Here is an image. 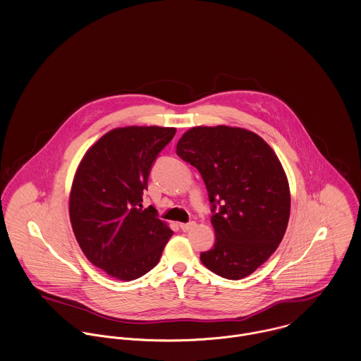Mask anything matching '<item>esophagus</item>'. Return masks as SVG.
Returning <instances> with one entry per match:
<instances>
[{"label":"esophagus","instance_id":"esophagus-1","mask_svg":"<svg viewBox=\"0 0 361 361\" xmlns=\"http://www.w3.org/2000/svg\"><path fill=\"white\" fill-rule=\"evenodd\" d=\"M179 227H180L182 231L186 233V231L195 228V227H196V223H195V221H192V223H182V224H179Z\"/></svg>","mask_w":361,"mask_h":361}]
</instances>
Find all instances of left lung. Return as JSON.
Here are the masks:
<instances>
[{
	"label": "left lung",
	"mask_w": 361,
	"mask_h": 361,
	"mask_svg": "<svg viewBox=\"0 0 361 361\" xmlns=\"http://www.w3.org/2000/svg\"><path fill=\"white\" fill-rule=\"evenodd\" d=\"M176 154L202 175L214 246L200 255L213 273L240 280L262 266L283 240L290 219L287 175L271 147L256 133L230 126H197L178 141Z\"/></svg>",
	"instance_id": "left-lung-1"
}]
</instances>
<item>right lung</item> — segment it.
Returning a JSON list of instances; mask_svg holds the SVG:
<instances>
[{
  "label": "right lung",
  "instance_id": "1",
  "mask_svg": "<svg viewBox=\"0 0 361 361\" xmlns=\"http://www.w3.org/2000/svg\"><path fill=\"white\" fill-rule=\"evenodd\" d=\"M175 133L159 126L114 128L87 149L75 171L71 227L88 260L111 277L130 281L154 269L173 234L141 202L151 165Z\"/></svg>",
  "mask_w": 361,
  "mask_h": 361
}]
</instances>
